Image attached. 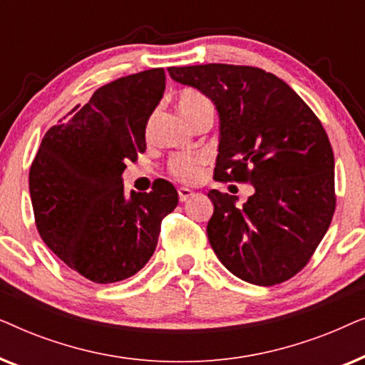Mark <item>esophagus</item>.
I'll return each instance as SVG.
<instances>
[{
  "mask_svg": "<svg viewBox=\"0 0 365 365\" xmlns=\"http://www.w3.org/2000/svg\"><path fill=\"white\" fill-rule=\"evenodd\" d=\"M178 194H179V201H181V202H186L187 199L191 197L194 192H192L191 189H189V187H179V189H178Z\"/></svg>",
  "mask_w": 365,
  "mask_h": 365,
  "instance_id": "obj_1",
  "label": "esophagus"
}]
</instances>
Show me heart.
<instances>
[{"instance_id":"1","label":"heart","mask_w":365,"mask_h":365,"mask_svg":"<svg viewBox=\"0 0 365 365\" xmlns=\"http://www.w3.org/2000/svg\"><path fill=\"white\" fill-rule=\"evenodd\" d=\"M178 109L184 118L191 123V126L202 114L212 113L211 101L194 89H184L178 96ZM207 156L202 153L197 154H178L169 163V173L181 182H194L202 176L204 166L207 164Z\"/></svg>"}]
</instances>
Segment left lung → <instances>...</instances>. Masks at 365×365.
<instances>
[{"label": "left lung", "instance_id": "left-lung-1", "mask_svg": "<svg viewBox=\"0 0 365 365\" xmlns=\"http://www.w3.org/2000/svg\"><path fill=\"white\" fill-rule=\"evenodd\" d=\"M219 113L214 179L251 182L237 197L211 189L207 237L226 269L256 286L281 284L311 261L336 211L334 153L312 109L276 74L234 64L168 68Z\"/></svg>", "mask_w": 365, "mask_h": 365}]
</instances>
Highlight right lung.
I'll list each match as a JSON object with an SVG mask.
<instances>
[{
    "mask_svg": "<svg viewBox=\"0 0 365 365\" xmlns=\"http://www.w3.org/2000/svg\"><path fill=\"white\" fill-rule=\"evenodd\" d=\"M166 88L163 68L104 84L44 134L29 194L44 244L83 277L111 284L146 266L178 191L159 179L126 196V163L146 151V124Z\"/></svg>",
    "mask_w": 365,
    "mask_h": 365,
    "instance_id": "obj_1",
    "label": "right lung"
}]
</instances>
